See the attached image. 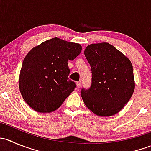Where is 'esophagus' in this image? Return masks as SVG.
Segmentation results:
<instances>
[{"instance_id": "34e87169", "label": "esophagus", "mask_w": 151, "mask_h": 151, "mask_svg": "<svg viewBox=\"0 0 151 151\" xmlns=\"http://www.w3.org/2000/svg\"><path fill=\"white\" fill-rule=\"evenodd\" d=\"M81 85H82V83L80 81H79V82H77V88H80V87H81Z\"/></svg>"}]
</instances>
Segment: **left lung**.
Masks as SVG:
<instances>
[{"label": "left lung", "instance_id": "left-lung-1", "mask_svg": "<svg viewBox=\"0 0 151 151\" xmlns=\"http://www.w3.org/2000/svg\"><path fill=\"white\" fill-rule=\"evenodd\" d=\"M84 53L92 71L91 87L81 90L85 106L99 116L115 115L129 101L134 91L132 63L106 42L88 45Z\"/></svg>", "mask_w": 151, "mask_h": 151}]
</instances>
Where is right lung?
Wrapping results in <instances>:
<instances>
[{"label": "right lung", "mask_w": 151, "mask_h": 151, "mask_svg": "<svg viewBox=\"0 0 151 151\" xmlns=\"http://www.w3.org/2000/svg\"><path fill=\"white\" fill-rule=\"evenodd\" d=\"M80 44L52 38L33 47L22 62L19 91L30 107L39 112L56 110L76 88L68 79V60L80 54Z\"/></svg>", "instance_id": "right-lung-1"}]
</instances>
